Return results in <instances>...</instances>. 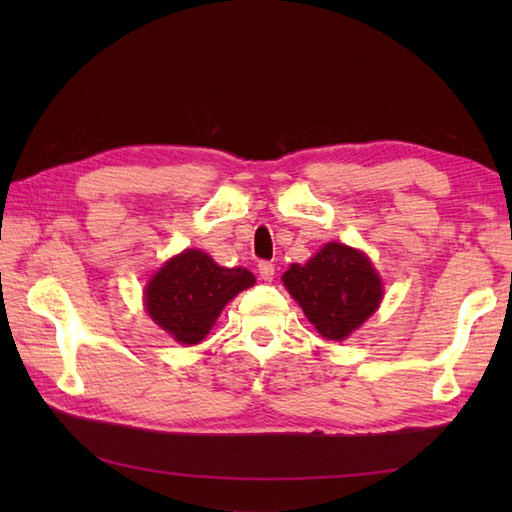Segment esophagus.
Masks as SVG:
<instances>
[{
  "label": "esophagus",
  "instance_id": "34e87169",
  "mask_svg": "<svg viewBox=\"0 0 512 512\" xmlns=\"http://www.w3.org/2000/svg\"><path fill=\"white\" fill-rule=\"evenodd\" d=\"M257 270H259V277H262L264 281H273V277H275V264L273 262H259Z\"/></svg>",
  "mask_w": 512,
  "mask_h": 512
}]
</instances>
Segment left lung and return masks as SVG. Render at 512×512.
<instances>
[{"label": "left lung", "mask_w": 512, "mask_h": 512, "mask_svg": "<svg viewBox=\"0 0 512 512\" xmlns=\"http://www.w3.org/2000/svg\"><path fill=\"white\" fill-rule=\"evenodd\" d=\"M284 284L321 336L343 341L383 299V284L361 250L325 244L308 264H292Z\"/></svg>", "instance_id": "left-lung-1"}]
</instances>
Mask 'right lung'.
I'll use <instances>...</instances> for the list:
<instances>
[{
    "label": "right lung",
    "mask_w": 512,
    "mask_h": 512,
    "mask_svg": "<svg viewBox=\"0 0 512 512\" xmlns=\"http://www.w3.org/2000/svg\"><path fill=\"white\" fill-rule=\"evenodd\" d=\"M255 284L246 268H222L202 250H184L162 266L145 290L149 317L184 345L200 343L222 308Z\"/></svg>",
    "instance_id": "1"
}]
</instances>
